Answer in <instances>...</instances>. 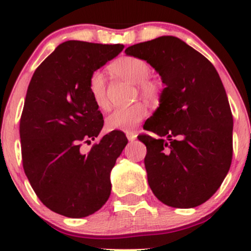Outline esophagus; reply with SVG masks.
<instances>
[{"label": "esophagus", "instance_id": "34e87169", "mask_svg": "<svg viewBox=\"0 0 251 251\" xmlns=\"http://www.w3.org/2000/svg\"><path fill=\"white\" fill-rule=\"evenodd\" d=\"M126 137H127L129 142H133V140H135V138H137V134L134 132H126Z\"/></svg>", "mask_w": 251, "mask_h": 251}]
</instances>
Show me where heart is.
Segmentation results:
<instances>
[{"label":"heart","mask_w":251,"mask_h":251,"mask_svg":"<svg viewBox=\"0 0 251 251\" xmlns=\"http://www.w3.org/2000/svg\"><path fill=\"white\" fill-rule=\"evenodd\" d=\"M108 68L117 76L137 83L140 96L145 99L155 100L159 97V83L148 79L151 68L148 61L142 57L122 56L114 60ZM88 92L98 107L101 109L108 107L106 81L102 73L96 71L89 75ZM146 116H148V107L143 102H135L125 107L114 108L106 118V127L109 131H132Z\"/></svg>","instance_id":"b5f03b06"}]
</instances>
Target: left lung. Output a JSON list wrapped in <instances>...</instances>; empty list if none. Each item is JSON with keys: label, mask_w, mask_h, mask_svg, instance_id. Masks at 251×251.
I'll list each match as a JSON object with an SVG mask.
<instances>
[{"label": "left lung", "mask_w": 251, "mask_h": 251, "mask_svg": "<svg viewBox=\"0 0 251 251\" xmlns=\"http://www.w3.org/2000/svg\"><path fill=\"white\" fill-rule=\"evenodd\" d=\"M125 53L148 61L165 85L144 125L160 139L138 137L148 149L150 188L172 208L201 205L223 183L232 159V114L221 77L205 56L175 36L137 43Z\"/></svg>", "instance_id": "obj_1"}]
</instances>
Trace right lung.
I'll return each instance as SVG.
<instances>
[{
	"label": "right lung",
	"instance_id": "add662e5",
	"mask_svg": "<svg viewBox=\"0 0 251 251\" xmlns=\"http://www.w3.org/2000/svg\"><path fill=\"white\" fill-rule=\"evenodd\" d=\"M123 45L66 41L34 72L20 120L25 174L40 201L66 217L94 214L111 195V175L127 144L112 131L82 153L103 126L88 77Z\"/></svg>",
	"mask_w": 251,
	"mask_h": 251
}]
</instances>
